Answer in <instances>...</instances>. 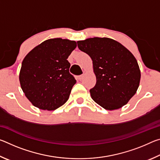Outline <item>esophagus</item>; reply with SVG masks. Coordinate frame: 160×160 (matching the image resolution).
Returning <instances> with one entry per match:
<instances>
[{
	"label": "esophagus",
	"mask_w": 160,
	"mask_h": 160,
	"mask_svg": "<svg viewBox=\"0 0 160 160\" xmlns=\"http://www.w3.org/2000/svg\"><path fill=\"white\" fill-rule=\"evenodd\" d=\"M83 78H84V75L83 74L82 75H79V76H78V80H82Z\"/></svg>",
	"instance_id": "obj_1"
}]
</instances>
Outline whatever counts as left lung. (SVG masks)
<instances>
[{"label": "left lung", "instance_id": "8db88e82", "mask_svg": "<svg viewBox=\"0 0 160 160\" xmlns=\"http://www.w3.org/2000/svg\"><path fill=\"white\" fill-rule=\"evenodd\" d=\"M78 47L92 60L97 82L90 92L97 104L107 110L118 109L136 93L140 70L127 48L109 38L94 37L78 41Z\"/></svg>", "mask_w": 160, "mask_h": 160}]
</instances>
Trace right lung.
Returning a JSON list of instances; mask_svg holds the SVG:
<instances>
[{
  "mask_svg": "<svg viewBox=\"0 0 160 160\" xmlns=\"http://www.w3.org/2000/svg\"><path fill=\"white\" fill-rule=\"evenodd\" d=\"M76 47V42L68 39H47L24 58L19 79L23 92L34 107L55 110L68 99L76 80L70 73L67 58Z\"/></svg>",
  "mask_w": 160,
  "mask_h": 160,
  "instance_id": "obj_1",
  "label": "right lung"
}]
</instances>
